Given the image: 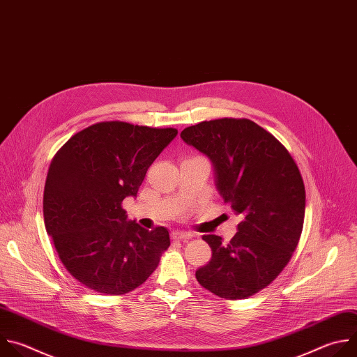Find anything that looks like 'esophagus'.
<instances>
[{
    "label": "esophagus",
    "instance_id": "obj_1",
    "mask_svg": "<svg viewBox=\"0 0 357 357\" xmlns=\"http://www.w3.org/2000/svg\"><path fill=\"white\" fill-rule=\"evenodd\" d=\"M192 235L190 232H184V231H173L172 232V238L176 241H185L190 239Z\"/></svg>",
    "mask_w": 357,
    "mask_h": 357
}]
</instances>
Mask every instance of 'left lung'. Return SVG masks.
<instances>
[{
    "label": "left lung",
    "instance_id": "left-lung-1",
    "mask_svg": "<svg viewBox=\"0 0 357 357\" xmlns=\"http://www.w3.org/2000/svg\"><path fill=\"white\" fill-rule=\"evenodd\" d=\"M180 136L211 160L220 195L241 218L228 243L202 236L212 257L195 277L221 298L253 296L280 274L300 241L305 213L300 170L287 149L249 119L204 121Z\"/></svg>",
    "mask_w": 357,
    "mask_h": 357
}]
</instances>
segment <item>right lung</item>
Returning a JSON list of instances; mask_svg holds the SVG:
<instances>
[{"label":"right lung","instance_id":"add662e5","mask_svg":"<svg viewBox=\"0 0 357 357\" xmlns=\"http://www.w3.org/2000/svg\"><path fill=\"white\" fill-rule=\"evenodd\" d=\"M177 136L126 122H100L68 139L50 163L43 218L67 271L96 293L121 296L145 282L170 245L169 231L128 220L151 165Z\"/></svg>","mask_w":357,"mask_h":357}]
</instances>
